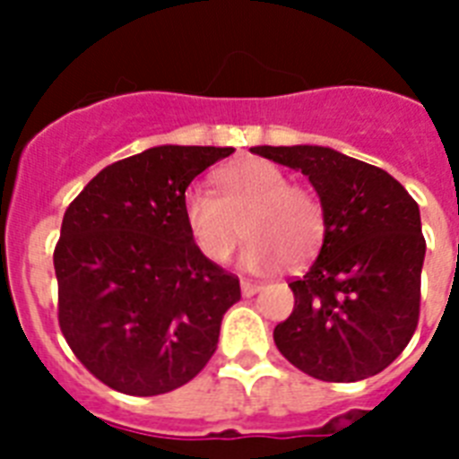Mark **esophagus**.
Returning a JSON list of instances; mask_svg holds the SVG:
<instances>
[{
    "label": "esophagus",
    "mask_w": 459,
    "mask_h": 459,
    "mask_svg": "<svg viewBox=\"0 0 459 459\" xmlns=\"http://www.w3.org/2000/svg\"><path fill=\"white\" fill-rule=\"evenodd\" d=\"M240 289H242V296H254L261 289V284L259 282H252V280H242Z\"/></svg>",
    "instance_id": "esophagus-1"
}]
</instances>
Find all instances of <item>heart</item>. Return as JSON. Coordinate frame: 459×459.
<instances>
[{
    "label": "heart",
    "instance_id": "heart-1",
    "mask_svg": "<svg viewBox=\"0 0 459 459\" xmlns=\"http://www.w3.org/2000/svg\"><path fill=\"white\" fill-rule=\"evenodd\" d=\"M221 195L203 186L184 194V221L198 249L214 264H226L238 242L252 236L242 265L252 273L275 271L287 261L313 259L325 240V212L310 191L289 184L277 165L252 158L217 172Z\"/></svg>",
    "mask_w": 459,
    "mask_h": 459
}]
</instances>
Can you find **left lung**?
I'll list each match as a JSON object with an SVG mask.
<instances>
[{
	"label": "left lung",
	"instance_id": "obj_1",
	"mask_svg": "<svg viewBox=\"0 0 459 459\" xmlns=\"http://www.w3.org/2000/svg\"><path fill=\"white\" fill-rule=\"evenodd\" d=\"M252 152L303 172L325 212L319 256L289 282L296 303L273 331L277 350L326 383L371 378L402 354L418 326L427 249L418 203L392 175L329 146Z\"/></svg>",
	"mask_w": 459,
	"mask_h": 459
}]
</instances>
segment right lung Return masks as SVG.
<instances>
[{
	"instance_id": "add662e5",
	"label": "right lung",
	"mask_w": 459,
	"mask_h": 459,
	"mask_svg": "<svg viewBox=\"0 0 459 459\" xmlns=\"http://www.w3.org/2000/svg\"><path fill=\"white\" fill-rule=\"evenodd\" d=\"M230 146H152L107 165L67 207L53 254L57 319L76 359L111 390L165 394L217 350L240 282L184 221L194 177Z\"/></svg>"
}]
</instances>
